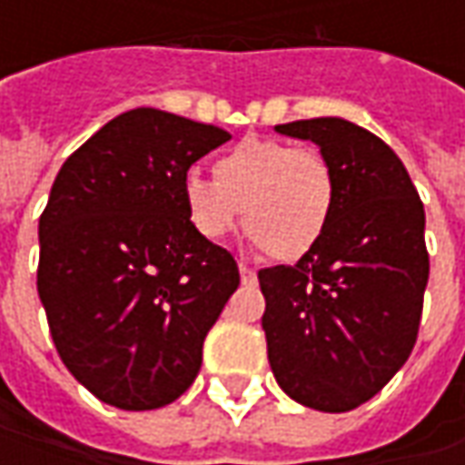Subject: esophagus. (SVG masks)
Here are the masks:
<instances>
[{
  "label": "esophagus",
  "mask_w": 465,
  "mask_h": 465,
  "mask_svg": "<svg viewBox=\"0 0 465 465\" xmlns=\"http://www.w3.org/2000/svg\"><path fill=\"white\" fill-rule=\"evenodd\" d=\"M238 272H241L242 284H256V272H253V269H248V266H242L241 263V269H238Z\"/></svg>",
  "instance_id": "1"
}]
</instances>
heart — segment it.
<instances>
[{
	"label": "heart",
	"mask_w": 465,
	"mask_h": 465,
	"mask_svg": "<svg viewBox=\"0 0 465 465\" xmlns=\"http://www.w3.org/2000/svg\"><path fill=\"white\" fill-rule=\"evenodd\" d=\"M214 181L188 173L181 183L188 224L204 241H223L238 223L282 261L311 253L329 230L336 183L318 150L279 139H242L214 163Z\"/></svg>",
	"instance_id": "obj_1"
}]
</instances>
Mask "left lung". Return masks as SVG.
<instances>
[{"instance_id": "8db88e82", "label": "left lung", "mask_w": 465, "mask_h": 465, "mask_svg": "<svg viewBox=\"0 0 465 465\" xmlns=\"http://www.w3.org/2000/svg\"><path fill=\"white\" fill-rule=\"evenodd\" d=\"M329 160L336 204L295 266L261 269V326L279 388L315 411L370 401L409 360L430 277L424 206L383 139L347 118L274 126Z\"/></svg>"}]
</instances>
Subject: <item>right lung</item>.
Wrapping results in <instances>:
<instances>
[{
  "label": "right lung",
  "mask_w": 465,
  "mask_h": 465,
  "mask_svg": "<svg viewBox=\"0 0 465 465\" xmlns=\"http://www.w3.org/2000/svg\"><path fill=\"white\" fill-rule=\"evenodd\" d=\"M227 132L134 108L59 170L38 223V297L66 370L126 411L175 401L238 290L235 259L188 224L181 183Z\"/></svg>",
  "instance_id": "obj_1"
}]
</instances>
